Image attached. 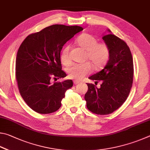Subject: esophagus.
I'll use <instances>...</instances> for the list:
<instances>
[{"label":"esophagus","instance_id":"34e87169","mask_svg":"<svg viewBox=\"0 0 150 150\" xmlns=\"http://www.w3.org/2000/svg\"><path fill=\"white\" fill-rule=\"evenodd\" d=\"M73 82H74V85H76V84H78V83H80L79 81H78V80H74Z\"/></svg>","mask_w":150,"mask_h":150}]
</instances>
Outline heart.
I'll return each mask as SVG.
<instances>
[{
    "instance_id": "1",
    "label": "heart",
    "mask_w": 150,
    "mask_h": 150,
    "mask_svg": "<svg viewBox=\"0 0 150 150\" xmlns=\"http://www.w3.org/2000/svg\"><path fill=\"white\" fill-rule=\"evenodd\" d=\"M76 43L86 51L84 60L89 62L73 64L67 68V72L70 78L80 80L91 72L92 65L94 68H99L106 64L110 57V49L106 43L98 42L96 37L90 33H83L78 37ZM69 51L70 46L67 45L60 54V62L65 67L72 63Z\"/></svg>"
}]
</instances>
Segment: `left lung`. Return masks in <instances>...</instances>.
<instances>
[{
	"mask_svg": "<svg viewBox=\"0 0 150 150\" xmlns=\"http://www.w3.org/2000/svg\"><path fill=\"white\" fill-rule=\"evenodd\" d=\"M103 39L110 49V57L101 71L89 78L101 81L100 88L87 83L85 94L86 106L97 115H109L116 111L127 100L132 86L134 65L130 50L125 42L109 30Z\"/></svg>",
	"mask_w": 150,
	"mask_h": 150,
	"instance_id": "1",
	"label": "left lung"
}]
</instances>
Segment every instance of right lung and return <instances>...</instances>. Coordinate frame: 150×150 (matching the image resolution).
Returning <instances> with one entry per match:
<instances>
[{"label": "right lung", "instance_id": "add662e5", "mask_svg": "<svg viewBox=\"0 0 150 150\" xmlns=\"http://www.w3.org/2000/svg\"><path fill=\"white\" fill-rule=\"evenodd\" d=\"M82 30L77 25H52L29 35L21 44L16 59V78L20 95L34 111L49 114L61 106L72 81L51 83L50 80L67 76L62 70L60 51L68 40Z\"/></svg>", "mask_w": 150, "mask_h": 150}]
</instances>
